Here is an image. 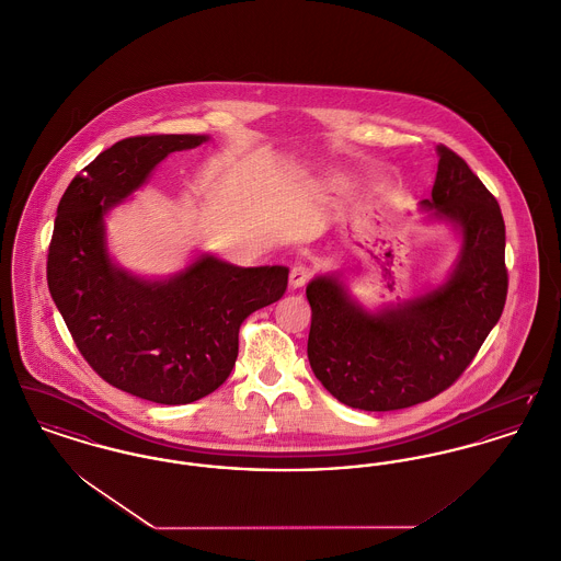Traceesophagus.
Instances as JSON below:
<instances>
[{
	"label": "esophagus",
	"instance_id": "esophagus-1",
	"mask_svg": "<svg viewBox=\"0 0 561 561\" xmlns=\"http://www.w3.org/2000/svg\"><path fill=\"white\" fill-rule=\"evenodd\" d=\"M313 271L307 264H295L290 271V286L293 288H302L311 279Z\"/></svg>",
	"mask_w": 561,
	"mask_h": 561
}]
</instances>
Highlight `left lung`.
<instances>
[{"label": "left lung", "instance_id": "left-lung-1", "mask_svg": "<svg viewBox=\"0 0 561 561\" xmlns=\"http://www.w3.org/2000/svg\"><path fill=\"white\" fill-rule=\"evenodd\" d=\"M428 220L460 232L447 279L420 297L368 311L347 293L341 273L307 286L313 375L339 402L363 411L407 409L447 390L472 363L502 316L508 273L504 220L494 195L447 146H436Z\"/></svg>", "mask_w": 561, "mask_h": 561}]
</instances>
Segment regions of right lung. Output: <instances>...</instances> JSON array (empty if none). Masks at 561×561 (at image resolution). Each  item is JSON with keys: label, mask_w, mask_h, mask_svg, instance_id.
Returning a JSON list of instances; mask_svg holds the SVG:
<instances>
[{"label": "right lung", "mask_w": 561, "mask_h": 561, "mask_svg": "<svg viewBox=\"0 0 561 561\" xmlns=\"http://www.w3.org/2000/svg\"><path fill=\"white\" fill-rule=\"evenodd\" d=\"M207 139L139 135L103 150L67 186L48 248V290L84 360L110 386L159 404L218 390L237 360L243 320L288 286L279 264L234 266L201 254L167 279H146L110 259L105 214L167 154Z\"/></svg>", "instance_id": "right-lung-1"}]
</instances>
